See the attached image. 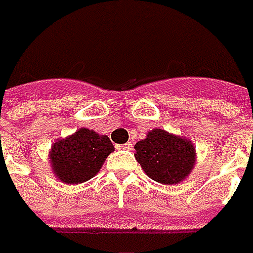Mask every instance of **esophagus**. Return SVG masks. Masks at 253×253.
<instances>
[{
  "mask_svg": "<svg viewBox=\"0 0 253 253\" xmlns=\"http://www.w3.org/2000/svg\"><path fill=\"white\" fill-rule=\"evenodd\" d=\"M133 147L131 142H126V144H122V145H118V149H126V151H130Z\"/></svg>",
  "mask_w": 253,
  "mask_h": 253,
  "instance_id": "esophagus-1",
  "label": "esophagus"
}]
</instances>
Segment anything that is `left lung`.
Returning <instances> with one entry per match:
<instances>
[{"label": "left lung", "instance_id": "1", "mask_svg": "<svg viewBox=\"0 0 253 253\" xmlns=\"http://www.w3.org/2000/svg\"><path fill=\"white\" fill-rule=\"evenodd\" d=\"M135 159L144 171L162 184H177L190 174L195 162V148L181 137L155 128L135 145Z\"/></svg>", "mask_w": 253, "mask_h": 253}]
</instances>
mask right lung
Listing matches in <instances>:
<instances>
[{
    "label": "right lung",
    "mask_w": 253,
    "mask_h": 253,
    "mask_svg": "<svg viewBox=\"0 0 253 253\" xmlns=\"http://www.w3.org/2000/svg\"><path fill=\"white\" fill-rule=\"evenodd\" d=\"M113 149L106 135L80 128L73 135L55 142L49 159L54 173L62 183L79 184L97 174Z\"/></svg>",
    "instance_id": "right-lung-1"
}]
</instances>
